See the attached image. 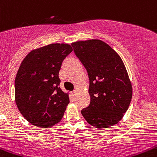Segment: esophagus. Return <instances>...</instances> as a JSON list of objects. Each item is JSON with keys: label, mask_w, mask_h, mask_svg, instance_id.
<instances>
[{"label": "esophagus", "mask_w": 157, "mask_h": 157, "mask_svg": "<svg viewBox=\"0 0 157 157\" xmlns=\"http://www.w3.org/2000/svg\"><path fill=\"white\" fill-rule=\"evenodd\" d=\"M76 93H77V91H76V90H74V91H73V92H72V94H73V95H74V96H75V94H76Z\"/></svg>", "instance_id": "1"}]
</instances>
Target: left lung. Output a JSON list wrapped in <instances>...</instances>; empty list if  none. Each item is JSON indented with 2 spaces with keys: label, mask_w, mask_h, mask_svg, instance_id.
I'll list each match as a JSON object with an SVG mask.
<instances>
[{
  "label": "left lung",
  "mask_w": 157,
  "mask_h": 157,
  "mask_svg": "<svg viewBox=\"0 0 157 157\" xmlns=\"http://www.w3.org/2000/svg\"><path fill=\"white\" fill-rule=\"evenodd\" d=\"M74 52L87 71L90 104L81 110L96 128L118 123L130 106L132 85L119 55L98 39L72 43Z\"/></svg>",
  "instance_id": "left-lung-1"
}]
</instances>
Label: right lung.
<instances>
[{"label": "right lung", "instance_id": "obj_1", "mask_svg": "<svg viewBox=\"0 0 157 157\" xmlns=\"http://www.w3.org/2000/svg\"><path fill=\"white\" fill-rule=\"evenodd\" d=\"M71 52L68 44H51L31 51L22 61L15 77V103L33 125L48 128L63 118L69 98L60 89L59 72Z\"/></svg>", "mask_w": 157, "mask_h": 157}]
</instances>
